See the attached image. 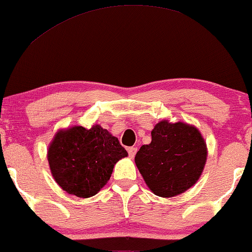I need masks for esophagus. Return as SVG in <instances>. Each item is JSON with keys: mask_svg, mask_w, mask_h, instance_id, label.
Here are the masks:
<instances>
[{"mask_svg": "<svg viewBox=\"0 0 252 252\" xmlns=\"http://www.w3.org/2000/svg\"><path fill=\"white\" fill-rule=\"evenodd\" d=\"M127 151H128V156L131 157V158H133V157L135 156V153H137L138 149H137V147H128Z\"/></svg>", "mask_w": 252, "mask_h": 252, "instance_id": "obj_1", "label": "esophagus"}]
</instances>
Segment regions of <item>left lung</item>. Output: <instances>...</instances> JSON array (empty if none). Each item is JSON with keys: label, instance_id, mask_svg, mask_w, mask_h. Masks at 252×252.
Returning a JSON list of instances; mask_svg holds the SVG:
<instances>
[{"label": "left lung", "instance_id": "left-lung-1", "mask_svg": "<svg viewBox=\"0 0 252 252\" xmlns=\"http://www.w3.org/2000/svg\"><path fill=\"white\" fill-rule=\"evenodd\" d=\"M152 141L143 145L134 161L156 196L171 198L192 188L202 176L208 147L196 126L161 120L151 132Z\"/></svg>", "mask_w": 252, "mask_h": 252}]
</instances>
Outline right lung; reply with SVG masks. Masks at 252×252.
<instances>
[{
    "mask_svg": "<svg viewBox=\"0 0 252 252\" xmlns=\"http://www.w3.org/2000/svg\"><path fill=\"white\" fill-rule=\"evenodd\" d=\"M127 156L118 138L97 124L59 129L47 152L53 178L79 198L95 196L107 184L114 165Z\"/></svg>",
    "mask_w": 252,
    "mask_h": 252,
    "instance_id": "obj_1",
    "label": "right lung"
}]
</instances>
